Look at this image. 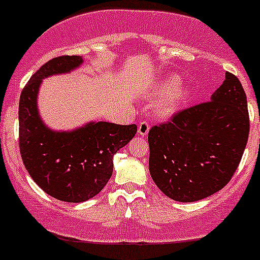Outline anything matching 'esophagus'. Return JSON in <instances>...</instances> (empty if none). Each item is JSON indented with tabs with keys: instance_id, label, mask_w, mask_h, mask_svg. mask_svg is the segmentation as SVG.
Instances as JSON below:
<instances>
[{
	"instance_id": "1",
	"label": "esophagus",
	"mask_w": 260,
	"mask_h": 260,
	"mask_svg": "<svg viewBox=\"0 0 260 260\" xmlns=\"http://www.w3.org/2000/svg\"><path fill=\"white\" fill-rule=\"evenodd\" d=\"M149 131H150V125L147 122H141L140 124H138V135L142 136V137L146 136L147 133H149Z\"/></svg>"
}]
</instances>
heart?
Returning a JSON list of instances; mask_svg holds the SVG:
<instances>
[{"mask_svg": "<svg viewBox=\"0 0 260 260\" xmlns=\"http://www.w3.org/2000/svg\"><path fill=\"white\" fill-rule=\"evenodd\" d=\"M157 91L161 92V96L155 103V113L161 118H168L176 113L190 94V88L179 83L177 77H169L160 82Z\"/></svg>", "mask_w": 260, "mask_h": 260, "instance_id": "b5f03b06", "label": "heart"}]
</instances>
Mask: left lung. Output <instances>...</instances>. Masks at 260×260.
I'll return each instance as SVG.
<instances>
[{"label": "left lung", "mask_w": 260, "mask_h": 260, "mask_svg": "<svg viewBox=\"0 0 260 260\" xmlns=\"http://www.w3.org/2000/svg\"><path fill=\"white\" fill-rule=\"evenodd\" d=\"M246 94L231 73L210 101L174 114L149 132V169L159 190L181 203L222 190L240 164L247 137Z\"/></svg>", "instance_id": "left-lung-1"}]
</instances>
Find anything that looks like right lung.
Instances as JSON below:
<instances>
[{
    "label": "right lung",
    "mask_w": 260,
    "mask_h": 260,
    "mask_svg": "<svg viewBox=\"0 0 260 260\" xmlns=\"http://www.w3.org/2000/svg\"><path fill=\"white\" fill-rule=\"evenodd\" d=\"M82 56H60L40 68L24 87L19 103V146L33 181L52 198L83 203L100 192L113 174V157L137 132L136 124L89 122L73 131H53L41 119L42 79L67 74Z\"/></svg>",
    "instance_id": "obj_1"
}]
</instances>
